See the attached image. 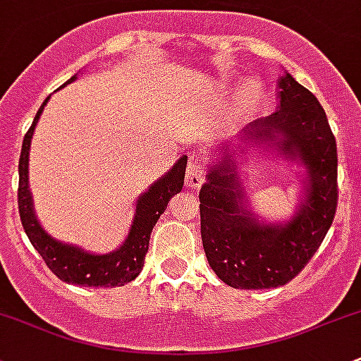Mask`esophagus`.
I'll return each instance as SVG.
<instances>
[{
  "label": "esophagus",
  "instance_id": "1",
  "mask_svg": "<svg viewBox=\"0 0 361 361\" xmlns=\"http://www.w3.org/2000/svg\"><path fill=\"white\" fill-rule=\"evenodd\" d=\"M204 178H206V169L200 162L190 161L188 162L187 174H185V185L188 188H199L204 183Z\"/></svg>",
  "mask_w": 361,
  "mask_h": 361
}]
</instances>
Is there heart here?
Listing matches in <instances>:
<instances>
[{
  "instance_id": "b5f03b06",
  "label": "heart",
  "mask_w": 361,
  "mask_h": 361,
  "mask_svg": "<svg viewBox=\"0 0 361 361\" xmlns=\"http://www.w3.org/2000/svg\"><path fill=\"white\" fill-rule=\"evenodd\" d=\"M242 93H244V98L247 104H252V102L257 100L259 97V85L256 81H247L242 88Z\"/></svg>"
}]
</instances>
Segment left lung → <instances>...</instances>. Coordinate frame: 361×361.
<instances>
[{"label": "left lung", "instance_id": "1", "mask_svg": "<svg viewBox=\"0 0 361 361\" xmlns=\"http://www.w3.org/2000/svg\"><path fill=\"white\" fill-rule=\"evenodd\" d=\"M279 88V109L249 124L240 138L275 143L306 166L308 187L298 214L286 225L257 221L242 202L231 154L212 166L199 192L204 252L216 275L233 289L290 282L320 247L336 216L337 147L325 111L290 74L280 78Z\"/></svg>", "mask_w": 361, "mask_h": 361}]
</instances>
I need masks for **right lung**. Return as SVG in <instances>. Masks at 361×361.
<instances>
[{
    "label": "right lung",
    "mask_w": 361,
    "mask_h": 361,
    "mask_svg": "<svg viewBox=\"0 0 361 361\" xmlns=\"http://www.w3.org/2000/svg\"><path fill=\"white\" fill-rule=\"evenodd\" d=\"M75 79L71 78L66 85ZM63 85V86H66ZM50 97L43 102L32 121V126L25 133L22 142L20 161H18V212L20 221L27 233L30 244L41 254L47 267L67 283H78L85 287H117L131 282L142 271L145 264V254L149 250L150 233L155 223L166 211L169 199L183 188L185 169H187V157H181L173 169L168 171L161 180L154 185L143 195H140L136 202V214L128 238L119 249L111 254L97 256V254L85 252L79 247L62 244L55 240L50 235L44 233L37 223L32 209V199L27 187V166H29V149L30 138H32L34 128L37 119L43 112L44 105Z\"/></svg>",
    "instance_id": "right-lung-1"
}]
</instances>
